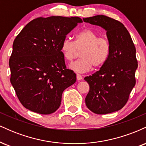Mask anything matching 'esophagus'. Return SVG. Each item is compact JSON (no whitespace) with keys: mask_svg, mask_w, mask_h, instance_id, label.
I'll list each match as a JSON object with an SVG mask.
<instances>
[{"mask_svg":"<svg viewBox=\"0 0 146 146\" xmlns=\"http://www.w3.org/2000/svg\"><path fill=\"white\" fill-rule=\"evenodd\" d=\"M76 78H77V80H78V81L82 80V75H80V74H77L76 75Z\"/></svg>","mask_w":146,"mask_h":146,"instance_id":"obj_1","label":"esophagus"}]
</instances>
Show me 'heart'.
Returning <instances> with one entry per match:
<instances>
[{"label":"heart","instance_id":"b5f03b06","mask_svg":"<svg viewBox=\"0 0 146 146\" xmlns=\"http://www.w3.org/2000/svg\"><path fill=\"white\" fill-rule=\"evenodd\" d=\"M80 53V60L69 66L77 73H86L92 66L98 68L106 62L110 53V44L105 38L99 37L98 33L90 29L82 30L75 36V41L65 38L61 44L64 58L72 61Z\"/></svg>","mask_w":146,"mask_h":146}]
</instances>
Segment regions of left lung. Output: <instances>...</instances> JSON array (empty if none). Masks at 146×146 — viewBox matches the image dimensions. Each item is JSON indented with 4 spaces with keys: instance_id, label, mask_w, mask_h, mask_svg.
I'll list each match as a JSON object with an SVG mask.
<instances>
[{
    "instance_id": "obj_1",
    "label": "left lung",
    "mask_w": 146,
    "mask_h": 146,
    "mask_svg": "<svg viewBox=\"0 0 146 146\" xmlns=\"http://www.w3.org/2000/svg\"><path fill=\"white\" fill-rule=\"evenodd\" d=\"M83 21L105 29L110 44L106 62L98 71L84 78L90 86L85 98L86 105L98 115L118 111L128 102L136 83V48L128 31L120 22L104 15Z\"/></svg>"
}]
</instances>
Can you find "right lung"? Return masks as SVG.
Instances as JSON below:
<instances>
[{
	"label": "right lung",
	"mask_w": 146,
	"mask_h": 146,
	"mask_svg": "<svg viewBox=\"0 0 146 146\" xmlns=\"http://www.w3.org/2000/svg\"><path fill=\"white\" fill-rule=\"evenodd\" d=\"M78 17L50 16L29 22L13 43L9 64L11 84L23 106L48 115L59 108L63 91L76 82L66 68L61 44Z\"/></svg>",
	"instance_id": "right-lung-1"
}]
</instances>
